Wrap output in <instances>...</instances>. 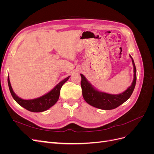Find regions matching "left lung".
Here are the masks:
<instances>
[{
	"label": "left lung",
	"mask_w": 154,
	"mask_h": 154,
	"mask_svg": "<svg viewBox=\"0 0 154 154\" xmlns=\"http://www.w3.org/2000/svg\"><path fill=\"white\" fill-rule=\"evenodd\" d=\"M130 57L132 59L134 66V80L132 85L125 92L119 94H110L96 90L87 80V79L83 74H80L82 76L81 87L83 97L88 104L102 110H112L117 108L118 106L123 104L129 99L134 90L135 86H136L137 78L136 66H135L132 57L130 55Z\"/></svg>",
	"instance_id": "obj_1"
}]
</instances>
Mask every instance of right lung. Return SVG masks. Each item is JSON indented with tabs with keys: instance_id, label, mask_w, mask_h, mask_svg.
I'll use <instances>...</instances> for the list:
<instances>
[{
	"instance_id": "add662e5",
	"label": "right lung",
	"mask_w": 154,
	"mask_h": 154,
	"mask_svg": "<svg viewBox=\"0 0 154 154\" xmlns=\"http://www.w3.org/2000/svg\"><path fill=\"white\" fill-rule=\"evenodd\" d=\"M69 77L70 76L58 83L48 94L33 100H23L17 96L11 87L9 76L8 77V83L11 94L18 104L32 112H40L47 110L57 103L60 96V89L64 83L69 80Z\"/></svg>"
}]
</instances>
